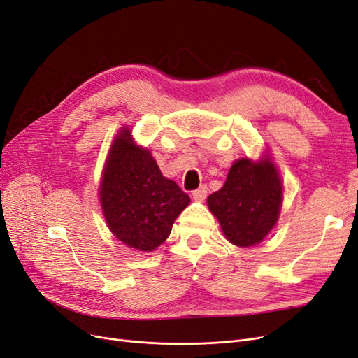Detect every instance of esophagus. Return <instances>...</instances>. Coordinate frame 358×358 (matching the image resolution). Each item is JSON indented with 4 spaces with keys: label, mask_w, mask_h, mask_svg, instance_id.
<instances>
[{
    "label": "esophagus",
    "mask_w": 358,
    "mask_h": 358,
    "mask_svg": "<svg viewBox=\"0 0 358 358\" xmlns=\"http://www.w3.org/2000/svg\"><path fill=\"white\" fill-rule=\"evenodd\" d=\"M208 187L206 185H201L199 189L192 191V199L197 200V201H203L206 199V196H208Z\"/></svg>",
    "instance_id": "34e87169"
}]
</instances>
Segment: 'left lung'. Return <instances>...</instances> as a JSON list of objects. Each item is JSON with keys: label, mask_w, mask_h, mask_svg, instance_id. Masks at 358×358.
Listing matches in <instances>:
<instances>
[{"label": "left lung", "mask_w": 358, "mask_h": 358, "mask_svg": "<svg viewBox=\"0 0 358 358\" xmlns=\"http://www.w3.org/2000/svg\"><path fill=\"white\" fill-rule=\"evenodd\" d=\"M282 203V183L272 161L248 158L231 166L224 187L210 194L208 204L233 245L254 246L278 221Z\"/></svg>", "instance_id": "left-lung-1"}]
</instances>
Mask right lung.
<instances>
[{"mask_svg":"<svg viewBox=\"0 0 358 358\" xmlns=\"http://www.w3.org/2000/svg\"><path fill=\"white\" fill-rule=\"evenodd\" d=\"M100 200L116 239L145 252L167 239L173 222L191 201L176 182L161 175L149 150L134 145L128 129L112 145Z\"/></svg>","mask_w":358,"mask_h":358,"instance_id":"right-lung-1","label":"right lung"}]
</instances>
